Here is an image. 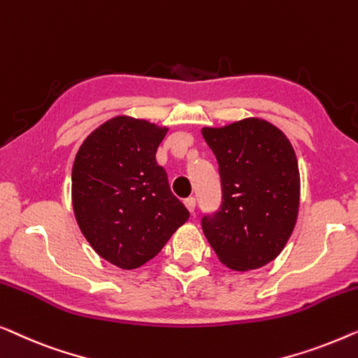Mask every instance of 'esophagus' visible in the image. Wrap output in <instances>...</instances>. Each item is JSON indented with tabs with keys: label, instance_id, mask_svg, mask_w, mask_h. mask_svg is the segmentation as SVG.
I'll use <instances>...</instances> for the list:
<instances>
[{
	"label": "esophagus",
	"instance_id": "obj_1",
	"mask_svg": "<svg viewBox=\"0 0 358 358\" xmlns=\"http://www.w3.org/2000/svg\"><path fill=\"white\" fill-rule=\"evenodd\" d=\"M185 206L186 208H188V210L191 214L194 213V209H196V199L194 198H188V199H185Z\"/></svg>",
	"mask_w": 358,
	"mask_h": 358
}]
</instances>
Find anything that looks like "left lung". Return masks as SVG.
Wrapping results in <instances>:
<instances>
[{"label":"left lung","instance_id":"obj_1","mask_svg":"<svg viewBox=\"0 0 358 358\" xmlns=\"http://www.w3.org/2000/svg\"><path fill=\"white\" fill-rule=\"evenodd\" d=\"M220 177V206L201 217L215 255L230 269L268 264L295 227L300 173L285 134L258 118L203 128Z\"/></svg>","mask_w":358,"mask_h":358}]
</instances>
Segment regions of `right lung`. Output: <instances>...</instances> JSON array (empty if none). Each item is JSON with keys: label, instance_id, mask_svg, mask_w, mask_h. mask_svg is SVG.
I'll return each instance as SVG.
<instances>
[{"label": "right lung", "instance_id": "1", "mask_svg": "<svg viewBox=\"0 0 358 358\" xmlns=\"http://www.w3.org/2000/svg\"><path fill=\"white\" fill-rule=\"evenodd\" d=\"M167 128L117 117L84 141L73 165V208L90 246L122 269L152 259L188 209L155 160Z\"/></svg>", "mask_w": 358, "mask_h": 358}]
</instances>
